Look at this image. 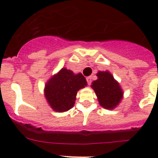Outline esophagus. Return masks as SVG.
Here are the masks:
<instances>
[{"mask_svg": "<svg viewBox=\"0 0 158 158\" xmlns=\"http://www.w3.org/2000/svg\"><path fill=\"white\" fill-rule=\"evenodd\" d=\"M86 79H87V82H88V84H89V85H90V84H91V82H92L91 77H88Z\"/></svg>", "mask_w": 158, "mask_h": 158, "instance_id": "1", "label": "esophagus"}]
</instances>
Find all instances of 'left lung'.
I'll return each instance as SVG.
<instances>
[{"label":"left lung","mask_w":158,"mask_h":158,"mask_svg":"<svg viewBox=\"0 0 158 158\" xmlns=\"http://www.w3.org/2000/svg\"><path fill=\"white\" fill-rule=\"evenodd\" d=\"M98 79L92 83L100 106L107 110L115 109L123 98V92L118 83L110 71H98L97 74Z\"/></svg>","instance_id":"obj_1"}]
</instances>
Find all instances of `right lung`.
Returning a JSON list of instances; mask_svg holds the SVG:
<instances>
[{"instance_id": "1", "label": "right lung", "mask_w": 158, "mask_h": 158, "mask_svg": "<svg viewBox=\"0 0 158 158\" xmlns=\"http://www.w3.org/2000/svg\"><path fill=\"white\" fill-rule=\"evenodd\" d=\"M87 84L81 73L74 74L70 69L63 67L46 83L44 95L53 110L64 112L74 106L77 92Z\"/></svg>"}]
</instances>
